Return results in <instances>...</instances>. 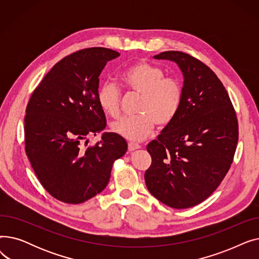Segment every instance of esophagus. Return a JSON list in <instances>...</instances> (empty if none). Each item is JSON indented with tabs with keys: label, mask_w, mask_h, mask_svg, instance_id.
<instances>
[{
	"label": "esophagus",
	"mask_w": 259,
	"mask_h": 259,
	"mask_svg": "<svg viewBox=\"0 0 259 259\" xmlns=\"http://www.w3.org/2000/svg\"><path fill=\"white\" fill-rule=\"evenodd\" d=\"M141 148V145L139 144H135V143H129L128 144V150L129 151H134V150H138V149Z\"/></svg>",
	"instance_id": "1"
}]
</instances>
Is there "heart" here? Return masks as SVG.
I'll return each instance as SVG.
<instances>
[{"mask_svg":"<svg viewBox=\"0 0 259 259\" xmlns=\"http://www.w3.org/2000/svg\"><path fill=\"white\" fill-rule=\"evenodd\" d=\"M125 87L141 95L135 116L121 117L111 124V131L132 142H141L150 134L155 125L169 126L178 115L183 102V85L178 77L165 76L159 66L140 61L120 74ZM98 103L109 116L120 112L121 93L113 81L107 80L98 89Z\"/></svg>","mask_w":259,"mask_h":259,"instance_id":"b5f03b06","label":"heart"}]
</instances>
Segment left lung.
<instances>
[{"mask_svg":"<svg viewBox=\"0 0 259 259\" xmlns=\"http://www.w3.org/2000/svg\"><path fill=\"white\" fill-rule=\"evenodd\" d=\"M184 75L180 111L157 140L147 146L152 162L146 186L155 198L174 209L194 207L221 185L233 162L238 121L229 94L210 68L181 51H165Z\"/></svg>","mask_w":259,"mask_h":259,"instance_id":"obj_1","label":"left lung"}]
</instances>
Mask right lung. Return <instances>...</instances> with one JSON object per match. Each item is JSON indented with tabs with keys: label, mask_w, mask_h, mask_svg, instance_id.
I'll use <instances>...</instances> for the list:
<instances>
[{
	"label": "right lung",
	"mask_w": 259,
	"mask_h": 259,
	"mask_svg": "<svg viewBox=\"0 0 259 259\" xmlns=\"http://www.w3.org/2000/svg\"><path fill=\"white\" fill-rule=\"evenodd\" d=\"M117 57L103 47L69 54L51 68L27 104L26 154L46 191L63 202L76 205L102 192L114 161L127 151L126 141L112 132L93 146L84 143L106 127L97 98L99 76Z\"/></svg>",
	"instance_id": "obj_1"
}]
</instances>
